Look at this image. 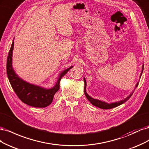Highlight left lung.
Instances as JSON below:
<instances>
[{
    "instance_id": "obj_1",
    "label": "left lung",
    "mask_w": 149,
    "mask_h": 149,
    "mask_svg": "<svg viewBox=\"0 0 149 149\" xmlns=\"http://www.w3.org/2000/svg\"><path fill=\"white\" fill-rule=\"evenodd\" d=\"M143 65H142V72L140 75V77L142 75V74L143 72ZM84 83H85V87H84V93H85V95L86 96V97H87V98L88 99V100L89 101V102L92 103L93 105H94V106L97 107H98L100 108H102V109H111V108H115L116 107H118L119 106V105L122 104L123 103H125L126 101H127L129 98H130L133 92L129 95L128 97L127 98H126L125 99H124L123 100H121V101H119V102H114V103H106L104 102H102V101L101 100H97V99H94L93 98H92L91 97H90V96L87 94V92H86V87H87V82H86V80L85 79V78L84 79ZM139 85V82L136 84V88Z\"/></svg>"
}]
</instances>
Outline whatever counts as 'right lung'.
<instances>
[{
  "label": "right lung",
  "instance_id": "add662e5",
  "mask_svg": "<svg viewBox=\"0 0 149 149\" xmlns=\"http://www.w3.org/2000/svg\"><path fill=\"white\" fill-rule=\"evenodd\" d=\"M14 42L9 51L7 61V74L12 87L22 102L35 108H45L52 103L55 93L59 89L60 80L73 66L64 70L60 75L54 87L46 89L40 86L26 82L16 74L12 68V53Z\"/></svg>",
  "mask_w": 149,
  "mask_h": 149
}]
</instances>
